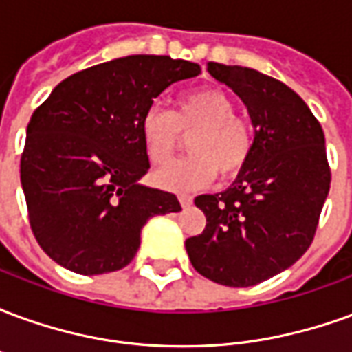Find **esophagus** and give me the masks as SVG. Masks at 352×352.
<instances>
[{"instance_id": "esophagus-1", "label": "esophagus", "mask_w": 352, "mask_h": 352, "mask_svg": "<svg viewBox=\"0 0 352 352\" xmlns=\"http://www.w3.org/2000/svg\"><path fill=\"white\" fill-rule=\"evenodd\" d=\"M179 201H181V206L183 207H190L192 206V196H188V194H179Z\"/></svg>"}]
</instances>
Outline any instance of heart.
Masks as SVG:
<instances>
[{"label": "heart", "mask_w": 352, "mask_h": 352, "mask_svg": "<svg viewBox=\"0 0 352 352\" xmlns=\"http://www.w3.org/2000/svg\"><path fill=\"white\" fill-rule=\"evenodd\" d=\"M188 153L183 160L156 173L164 188L190 192L213 181L217 171L234 177L247 166L254 146L251 122L236 115V103L219 88H198L183 94L169 113L153 105L141 118V141L148 162L164 166L188 135Z\"/></svg>", "instance_id": "obj_1"}]
</instances>
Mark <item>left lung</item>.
<instances>
[{"instance_id": "1", "label": "left lung", "mask_w": 352, "mask_h": 352, "mask_svg": "<svg viewBox=\"0 0 352 352\" xmlns=\"http://www.w3.org/2000/svg\"><path fill=\"white\" fill-rule=\"evenodd\" d=\"M207 72L241 98L254 146L226 190L194 199L207 224L184 247L207 279L252 287L290 267L315 237L332 179L324 131L285 82L241 65L209 62Z\"/></svg>"}]
</instances>
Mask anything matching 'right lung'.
Here are the masks:
<instances>
[{
  "mask_svg": "<svg viewBox=\"0 0 352 352\" xmlns=\"http://www.w3.org/2000/svg\"><path fill=\"white\" fill-rule=\"evenodd\" d=\"M198 64L133 54L75 73L35 109L28 124L20 181L37 243L80 275L128 265L154 214L179 213L171 192L139 183L151 164L141 118Z\"/></svg>",
  "mask_w": 352,
  "mask_h": 352,
  "instance_id": "add662e5",
  "label": "right lung"
}]
</instances>
